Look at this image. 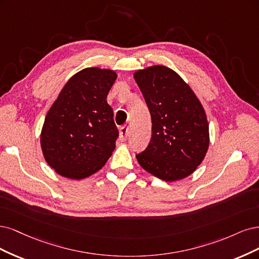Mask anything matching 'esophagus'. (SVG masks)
Masks as SVG:
<instances>
[{
    "mask_svg": "<svg viewBox=\"0 0 259 259\" xmlns=\"http://www.w3.org/2000/svg\"><path fill=\"white\" fill-rule=\"evenodd\" d=\"M128 137H129V128L127 126L121 127L119 130V140L123 142L128 139Z\"/></svg>",
    "mask_w": 259,
    "mask_h": 259,
    "instance_id": "1",
    "label": "esophagus"
}]
</instances>
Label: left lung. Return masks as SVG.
Instances as JSON below:
<instances>
[{
    "label": "left lung",
    "mask_w": 259,
    "mask_h": 259,
    "mask_svg": "<svg viewBox=\"0 0 259 259\" xmlns=\"http://www.w3.org/2000/svg\"><path fill=\"white\" fill-rule=\"evenodd\" d=\"M152 117V138L137 154L142 168L165 182L182 180L202 162L208 123L194 91L178 73L154 65L135 73Z\"/></svg>",
    "instance_id": "1"
}]
</instances>
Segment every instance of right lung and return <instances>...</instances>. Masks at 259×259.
<instances>
[{
    "mask_svg": "<svg viewBox=\"0 0 259 259\" xmlns=\"http://www.w3.org/2000/svg\"><path fill=\"white\" fill-rule=\"evenodd\" d=\"M116 77L112 70H81L66 82L48 111L40 146L58 174L85 179L111 157L119 132L106 97Z\"/></svg>",
    "mask_w": 259,
    "mask_h": 259,
    "instance_id": "obj_1",
    "label": "right lung"
}]
</instances>
